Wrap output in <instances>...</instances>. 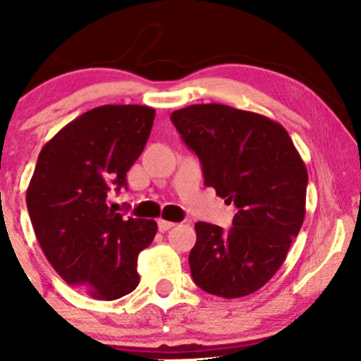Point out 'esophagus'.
<instances>
[{"mask_svg": "<svg viewBox=\"0 0 361 361\" xmlns=\"http://www.w3.org/2000/svg\"><path fill=\"white\" fill-rule=\"evenodd\" d=\"M157 227H159L161 233H164V231H169L171 227H175V222H169V221H164V219H159V221H157Z\"/></svg>", "mask_w": 361, "mask_h": 361, "instance_id": "obj_1", "label": "esophagus"}]
</instances>
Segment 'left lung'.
Wrapping results in <instances>:
<instances>
[{
    "instance_id": "8db88e82",
    "label": "left lung",
    "mask_w": 361,
    "mask_h": 361,
    "mask_svg": "<svg viewBox=\"0 0 361 361\" xmlns=\"http://www.w3.org/2000/svg\"><path fill=\"white\" fill-rule=\"evenodd\" d=\"M198 156L205 186L238 207L233 227L197 222L190 270L202 290L224 299L256 292L279 271L305 217L307 169L275 120L221 103L171 114Z\"/></svg>"
}]
</instances>
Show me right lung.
<instances>
[{"label": "right lung", "instance_id": "add662e5", "mask_svg": "<svg viewBox=\"0 0 361 361\" xmlns=\"http://www.w3.org/2000/svg\"><path fill=\"white\" fill-rule=\"evenodd\" d=\"M146 105H103L62 127L40 151L27 190L37 241L52 268L93 299L115 300L139 285L137 256L157 224L106 205L127 186L154 122Z\"/></svg>", "mask_w": 361, "mask_h": 361}]
</instances>
